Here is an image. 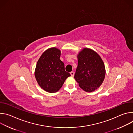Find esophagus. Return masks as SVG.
<instances>
[{"mask_svg": "<svg viewBox=\"0 0 133 133\" xmlns=\"http://www.w3.org/2000/svg\"><path fill=\"white\" fill-rule=\"evenodd\" d=\"M70 74L71 76H74V71H71V72H70Z\"/></svg>", "mask_w": 133, "mask_h": 133, "instance_id": "1", "label": "esophagus"}]
</instances>
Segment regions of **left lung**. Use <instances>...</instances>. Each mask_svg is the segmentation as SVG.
I'll return each mask as SVG.
<instances>
[{
	"label": "left lung",
	"mask_w": 133,
	"mask_h": 133,
	"mask_svg": "<svg viewBox=\"0 0 133 133\" xmlns=\"http://www.w3.org/2000/svg\"><path fill=\"white\" fill-rule=\"evenodd\" d=\"M77 58L75 79L85 91H94L99 87L105 78V68L102 59L97 53L89 48L83 49Z\"/></svg>",
	"instance_id": "8db88e82"
}]
</instances>
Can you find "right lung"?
Masks as SVG:
<instances>
[{
  "label": "right lung",
  "mask_w": 133,
  "mask_h": 133,
  "mask_svg": "<svg viewBox=\"0 0 133 133\" xmlns=\"http://www.w3.org/2000/svg\"><path fill=\"white\" fill-rule=\"evenodd\" d=\"M61 51L56 48L46 50L37 62L35 76L42 88L49 92L58 91L70 74L66 71L60 59Z\"/></svg>",
  "instance_id": "1"
}]
</instances>
